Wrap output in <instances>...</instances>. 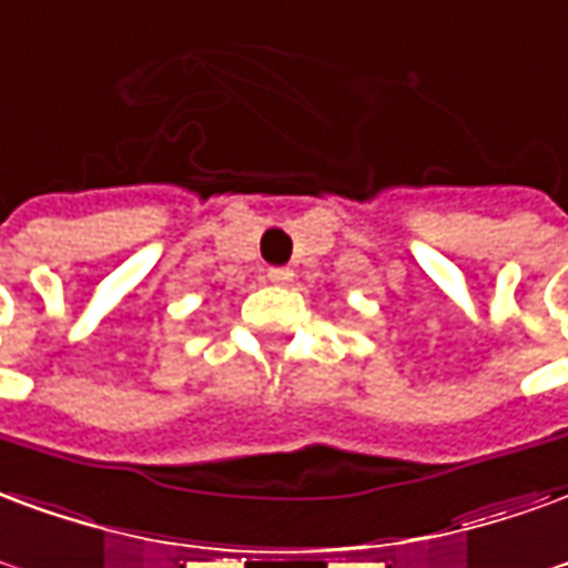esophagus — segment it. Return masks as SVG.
Listing matches in <instances>:
<instances>
[{"label":"esophagus","instance_id":"1","mask_svg":"<svg viewBox=\"0 0 568 568\" xmlns=\"http://www.w3.org/2000/svg\"><path fill=\"white\" fill-rule=\"evenodd\" d=\"M267 280H271L273 285H288L295 280V271H292V267H271V271H267Z\"/></svg>","mask_w":568,"mask_h":568}]
</instances>
